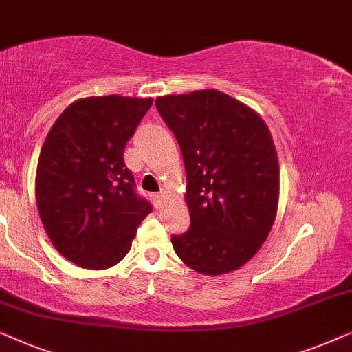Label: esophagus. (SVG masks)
<instances>
[{
    "label": "esophagus",
    "instance_id": "esophagus-1",
    "mask_svg": "<svg viewBox=\"0 0 352 352\" xmlns=\"http://www.w3.org/2000/svg\"><path fill=\"white\" fill-rule=\"evenodd\" d=\"M153 199H155V206L160 209L162 207V202H164V192H157V195H153Z\"/></svg>",
    "mask_w": 352,
    "mask_h": 352
}]
</instances>
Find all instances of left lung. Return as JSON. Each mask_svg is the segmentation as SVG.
I'll list each match as a JSON object with an SVG mask.
<instances>
[{
  "mask_svg": "<svg viewBox=\"0 0 352 352\" xmlns=\"http://www.w3.org/2000/svg\"><path fill=\"white\" fill-rule=\"evenodd\" d=\"M180 145L190 230L172 236L183 263L207 276L245 265L268 237L279 201V164L268 126L215 89L156 98Z\"/></svg>",
  "mask_w": 352,
  "mask_h": 352,
  "instance_id": "8db88e82",
  "label": "left lung"
}]
</instances>
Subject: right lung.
<instances>
[{"instance_id": "add662e5", "label": "right lung", "mask_w": 352, "mask_h": 352, "mask_svg": "<svg viewBox=\"0 0 352 352\" xmlns=\"http://www.w3.org/2000/svg\"><path fill=\"white\" fill-rule=\"evenodd\" d=\"M153 98L103 96L68 105L39 153L36 204L54 247L81 268L124 258L153 207L135 191L124 148Z\"/></svg>"}]
</instances>
